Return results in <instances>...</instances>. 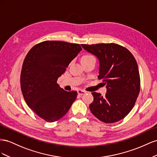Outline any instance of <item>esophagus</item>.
Segmentation results:
<instances>
[{"label": "esophagus", "mask_w": 157, "mask_h": 157, "mask_svg": "<svg viewBox=\"0 0 157 157\" xmlns=\"http://www.w3.org/2000/svg\"><path fill=\"white\" fill-rule=\"evenodd\" d=\"M78 95H84L85 93H86V91H84V90H82V89H78Z\"/></svg>", "instance_id": "esophagus-1"}]
</instances>
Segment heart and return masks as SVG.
I'll return each mask as SVG.
<instances>
[{"instance_id": "heart-1", "label": "heart", "mask_w": 157, "mask_h": 157, "mask_svg": "<svg viewBox=\"0 0 157 157\" xmlns=\"http://www.w3.org/2000/svg\"><path fill=\"white\" fill-rule=\"evenodd\" d=\"M95 59L93 56L92 55H85L82 57V60H88V59Z\"/></svg>"}]
</instances>
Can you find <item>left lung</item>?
Instances as JSON below:
<instances>
[{
	"label": "left lung",
	"mask_w": 157,
	"mask_h": 157,
	"mask_svg": "<svg viewBox=\"0 0 157 157\" xmlns=\"http://www.w3.org/2000/svg\"><path fill=\"white\" fill-rule=\"evenodd\" d=\"M99 62L98 79H103L105 96L92 93L89 105L92 114L102 122L114 123L132 110L140 91V78L137 62L127 48L115 43L82 44Z\"/></svg>",
	"instance_id": "left-lung-1"
}]
</instances>
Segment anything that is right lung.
<instances>
[{
    "label": "right lung",
    "instance_id": "1",
    "mask_svg": "<svg viewBox=\"0 0 157 157\" xmlns=\"http://www.w3.org/2000/svg\"><path fill=\"white\" fill-rule=\"evenodd\" d=\"M82 50L79 44L46 41L31 48L25 58L22 94L29 108L47 122L63 117L77 97V91H66L56 82Z\"/></svg>",
    "mask_w": 157,
    "mask_h": 157
}]
</instances>
